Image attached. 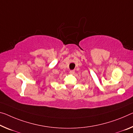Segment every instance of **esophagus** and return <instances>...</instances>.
Masks as SVG:
<instances>
[{"mask_svg": "<svg viewBox=\"0 0 133 133\" xmlns=\"http://www.w3.org/2000/svg\"><path fill=\"white\" fill-rule=\"evenodd\" d=\"M69 73H70V74H71V75H73L74 73H75V70H70V71H69Z\"/></svg>", "mask_w": 133, "mask_h": 133, "instance_id": "obj_1", "label": "esophagus"}]
</instances>
